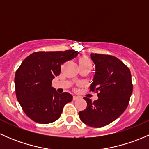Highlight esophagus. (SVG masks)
<instances>
[{
	"label": "esophagus",
	"instance_id": "1",
	"mask_svg": "<svg viewBox=\"0 0 149 149\" xmlns=\"http://www.w3.org/2000/svg\"><path fill=\"white\" fill-rule=\"evenodd\" d=\"M80 98V97H78V96H73V100H74V101H76V100H77L78 99H79Z\"/></svg>",
	"mask_w": 149,
	"mask_h": 149
}]
</instances>
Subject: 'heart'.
Returning <instances> with one entry per match:
<instances>
[{"instance_id": "heart-1", "label": "heart", "mask_w": 149, "mask_h": 149, "mask_svg": "<svg viewBox=\"0 0 149 149\" xmlns=\"http://www.w3.org/2000/svg\"><path fill=\"white\" fill-rule=\"evenodd\" d=\"M79 64L80 65H91V61L86 58H80L79 61Z\"/></svg>"}]
</instances>
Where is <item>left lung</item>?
Segmentation results:
<instances>
[{
	"mask_svg": "<svg viewBox=\"0 0 149 149\" xmlns=\"http://www.w3.org/2000/svg\"><path fill=\"white\" fill-rule=\"evenodd\" d=\"M91 58L95 74L90 91L98 93V100L92 102L84 97L87 107L79 115L87 125L101 127L115 121L127 108L133 92L131 73L116 57L91 53Z\"/></svg>",
	"mask_w": 149,
	"mask_h": 149,
	"instance_id": "obj_1",
	"label": "left lung"
}]
</instances>
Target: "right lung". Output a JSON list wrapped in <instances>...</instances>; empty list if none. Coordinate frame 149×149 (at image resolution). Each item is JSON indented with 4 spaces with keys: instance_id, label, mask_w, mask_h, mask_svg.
<instances>
[{
    "instance_id": "obj_1",
    "label": "right lung",
    "mask_w": 149,
    "mask_h": 149,
    "mask_svg": "<svg viewBox=\"0 0 149 149\" xmlns=\"http://www.w3.org/2000/svg\"><path fill=\"white\" fill-rule=\"evenodd\" d=\"M78 51L35 52L25 58L15 75L16 95L26 115L40 124L56 121L63 107L72 101L68 92L59 94L51 86L61 65L73 59Z\"/></svg>"
}]
</instances>
